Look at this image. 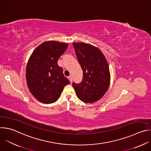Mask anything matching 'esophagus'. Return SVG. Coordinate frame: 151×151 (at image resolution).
<instances>
[{
    "mask_svg": "<svg viewBox=\"0 0 151 151\" xmlns=\"http://www.w3.org/2000/svg\"><path fill=\"white\" fill-rule=\"evenodd\" d=\"M68 79H69V81H70V82L72 83V81H73V79H72V77L71 76H68Z\"/></svg>",
    "mask_w": 151,
    "mask_h": 151,
    "instance_id": "1",
    "label": "esophagus"
}]
</instances>
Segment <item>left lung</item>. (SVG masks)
Listing matches in <instances>:
<instances>
[{"label":"left lung","instance_id":"obj_1","mask_svg":"<svg viewBox=\"0 0 151 151\" xmlns=\"http://www.w3.org/2000/svg\"><path fill=\"white\" fill-rule=\"evenodd\" d=\"M75 54L83 71L82 82L72 83L77 97L84 103H94L107 91L110 72L107 60L97 47L85 43H73Z\"/></svg>","mask_w":151,"mask_h":151}]
</instances>
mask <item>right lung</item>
<instances>
[{
    "instance_id": "right-lung-1",
    "label": "right lung",
    "mask_w": 151,
    "mask_h": 151,
    "mask_svg": "<svg viewBox=\"0 0 151 151\" xmlns=\"http://www.w3.org/2000/svg\"><path fill=\"white\" fill-rule=\"evenodd\" d=\"M68 44L57 41L42 43L32 54L26 67V81L32 95L39 101H56L64 87L70 82L57 62Z\"/></svg>"
}]
</instances>
